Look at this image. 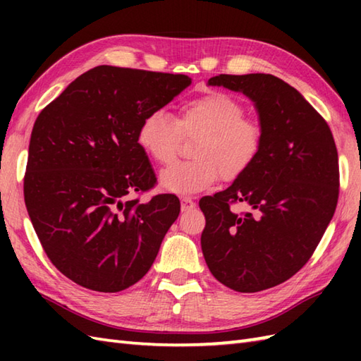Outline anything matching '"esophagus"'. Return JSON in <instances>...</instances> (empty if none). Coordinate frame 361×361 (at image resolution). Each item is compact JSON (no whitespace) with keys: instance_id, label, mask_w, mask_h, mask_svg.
<instances>
[{"instance_id":"obj_1","label":"esophagus","mask_w":361,"mask_h":361,"mask_svg":"<svg viewBox=\"0 0 361 361\" xmlns=\"http://www.w3.org/2000/svg\"><path fill=\"white\" fill-rule=\"evenodd\" d=\"M195 208V202L192 200L190 197H183L181 198V211L183 212H188V211H192Z\"/></svg>"}]
</instances>
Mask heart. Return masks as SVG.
I'll return each instance as SVG.
<instances>
[{"instance_id": "1", "label": "heart", "mask_w": 361, "mask_h": 361, "mask_svg": "<svg viewBox=\"0 0 361 361\" xmlns=\"http://www.w3.org/2000/svg\"><path fill=\"white\" fill-rule=\"evenodd\" d=\"M189 161L164 169L159 183L166 190L190 195L217 181L235 180L255 164L264 144V128L255 118L245 116V106L221 91H209L183 102L173 119L164 110L142 118L136 142L157 164H169L176 157L181 135H194Z\"/></svg>"}]
</instances>
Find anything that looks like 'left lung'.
Instances as JSON below:
<instances>
[{"label": "left lung", "mask_w": 361, "mask_h": 361, "mask_svg": "<svg viewBox=\"0 0 361 361\" xmlns=\"http://www.w3.org/2000/svg\"><path fill=\"white\" fill-rule=\"evenodd\" d=\"M209 85L255 102L264 144L231 186L203 197L202 250L214 278L242 293L286 282L307 264L338 202V152L324 118L271 74H219ZM247 202L248 213L231 206Z\"/></svg>", "instance_id": "left-lung-1"}]
</instances>
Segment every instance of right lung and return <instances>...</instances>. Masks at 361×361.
I'll return each instance as SVG.
<instances>
[{"label":"right lung","mask_w":361,"mask_h":361,"mask_svg":"<svg viewBox=\"0 0 361 361\" xmlns=\"http://www.w3.org/2000/svg\"><path fill=\"white\" fill-rule=\"evenodd\" d=\"M190 78L101 65L38 114L29 142L25 203L54 267L79 286L114 293L150 270L180 214L173 194L140 197L157 183L136 142L145 114Z\"/></svg>","instance_id":"right-lung-1"}]
</instances>
